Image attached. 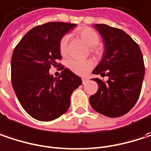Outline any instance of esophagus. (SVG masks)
<instances>
[{"label": "esophagus", "instance_id": "1", "mask_svg": "<svg viewBox=\"0 0 151 151\" xmlns=\"http://www.w3.org/2000/svg\"><path fill=\"white\" fill-rule=\"evenodd\" d=\"M88 81V79L86 78H82V83L85 85V84H86V82Z\"/></svg>", "mask_w": 151, "mask_h": 151}]
</instances>
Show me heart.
<instances>
[{"instance_id": "1", "label": "heart", "mask_w": 151, "mask_h": 151, "mask_svg": "<svg viewBox=\"0 0 151 151\" xmlns=\"http://www.w3.org/2000/svg\"><path fill=\"white\" fill-rule=\"evenodd\" d=\"M78 35L82 40L91 47V52L93 54H99L100 49L97 46L99 43V36L97 34L96 31L91 28H82L78 31ZM68 41H69V36L65 35L63 36L60 41V52L62 56H66L68 52ZM92 65V63L91 60H69L67 62L68 68L73 72L76 74L78 75H84L86 74Z\"/></svg>"}]
</instances>
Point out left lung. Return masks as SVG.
<instances>
[{
	"instance_id": "8db88e82",
	"label": "left lung",
	"mask_w": 151,
	"mask_h": 151,
	"mask_svg": "<svg viewBox=\"0 0 151 151\" xmlns=\"http://www.w3.org/2000/svg\"><path fill=\"white\" fill-rule=\"evenodd\" d=\"M93 27L102 37L104 53L92 73L109 78L106 82L92 78L99 90L89 98L90 104L104 116H121L130 111L139 98L145 72L143 54L139 46L123 30L105 24Z\"/></svg>"
}]
</instances>
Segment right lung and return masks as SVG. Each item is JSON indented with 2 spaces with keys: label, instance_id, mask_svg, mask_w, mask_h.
I'll return each mask as SVG.
<instances>
[{
  "label": "right lung",
  "instance_id": "1",
  "mask_svg": "<svg viewBox=\"0 0 151 151\" xmlns=\"http://www.w3.org/2000/svg\"><path fill=\"white\" fill-rule=\"evenodd\" d=\"M76 24L47 22L28 31L14 48L11 60L14 91L23 109L39 121H52L70 107L71 95L81 78L68 68L61 74L49 73L61 59L60 41Z\"/></svg>",
  "mask_w": 151,
  "mask_h": 151
}]
</instances>
